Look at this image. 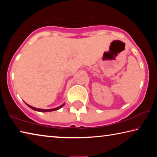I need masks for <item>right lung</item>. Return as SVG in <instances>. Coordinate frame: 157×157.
<instances>
[{
	"instance_id": "add662e5",
	"label": "right lung",
	"mask_w": 157,
	"mask_h": 157,
	"mask_svg": "<svg viewBox=\"0 0 157 157\" xmlns=\"http://www.w3.org/2000/svg\"><path fill=\"white\" fill-rule=\"evenodd\" d=\"M30 108H31V109H33V110H34V111H41V112H48V111H56V110H58V109H59L60 108H62L63 105H64V104H63L62 105H61L60 107H57V108H54V109H38V108H35V107H32V106H30V105H28V104H26Z\"/></svg>"
}]
</instances>
